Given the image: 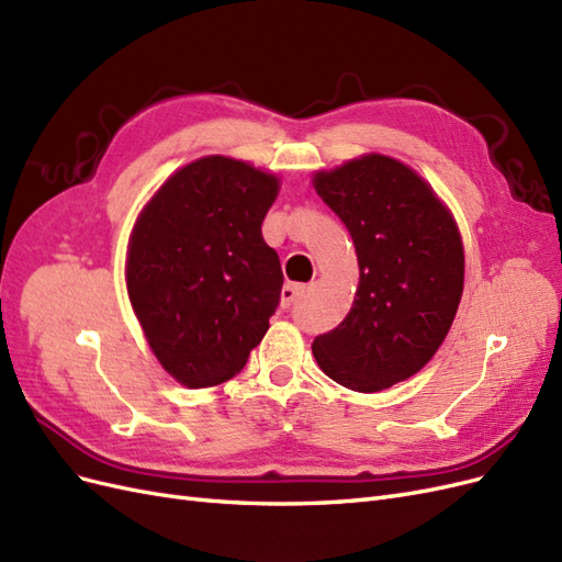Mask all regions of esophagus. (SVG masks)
<instances>
[{
    "label": "esophagus",
    "instance_id": "obj_1",
    "mask_svg": "<svg viewBox=\"0 0 562 562\" xmlns=\"http://www.w3.org/2000/svg\"><path fill=\"white\" fill-rule=\"evenodd\" d=\"M304 295V285L302 283H285L281 288V307L288 310L291 304H295Z\"/></svg>",
    "mask_w": 562,
    "mask_h": 562
}]
</instances>
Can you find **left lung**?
<instances>
[{
  "label": "left lung",
  "instance_id": "1",
  "mask_svg": "<svg viewBox=\"0 0 562 562\" xmlns=\"http://www.w3.org/2000/svg\"><path fill=\"white\" fill-rule=\"evenodd\" d=\"M312 184L359 258L351 310L314 339V359L337 384L372 394L413 378L443 345L464 291L462 234L415 168L378 151L316 171Z\"/></svg>",
  "mask_w": 562,
  "mask_h": 562
}]
</instances>
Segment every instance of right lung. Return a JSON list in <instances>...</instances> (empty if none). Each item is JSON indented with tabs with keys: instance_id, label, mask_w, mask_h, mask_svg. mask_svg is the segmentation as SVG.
I'll return each mask as SVG.
<instances>
[{
	"instance_id": "obj_1",
	"label": "right lung",
	"mask_w": 562,
	"mask_h": 562,
	"mask_svg": "<svg viewBox=\"0 0 562 562\" xmlns=\"http://www.w3.org/2000/svg\"><path fill=\"white\" fill-rule=\"evenodd\" d=\"M279 176L209 155L145 203L126 250V291L161 368L190 389L232 380L277 312L283 274L262 239Z\"/></svg>"
}]
</instances>
